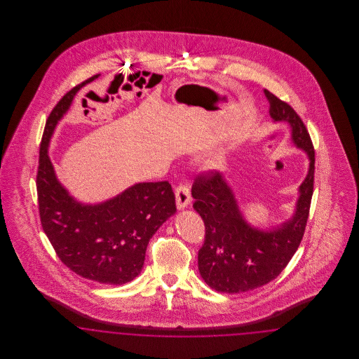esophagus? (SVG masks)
Instances as JSON below:
<instances>
[{"label": "esophagus", "mask_w": 359, "mask_h": 359, "mask_svg": "<svg viewBox=\"0 0 359 359\" xmlns=\"http://www.w3.org/2000/svg\"><path fill=\"white\" fill-rule=\"evenodd\" d=\"M175 195H176V205H177L179 210H183V208H186L189 205L191 194H189V189H188L186 184H179L176 187Z\"/></svg>", "instance_id": "esophagus-1"}]
</instances>
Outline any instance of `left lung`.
<instances>
[{
  "instance_id": "1",
  "label": "left lung",
  "mask_w": 359,
  "mask_h": 359,
  "mask_svg": "<svg viewBox=\"0 0 359 359\" xmlns=\"http://www.w3.org/2000/svg\"><path fill=\"white\" fill-rule=\"evenodd\" d=\"M273 121L288 122L293 144L309 158L307 177L299 187L293 217L269 230L250 226L239 211L233 189L221 173L199 175L192 184L194 208L205 222V243L198 268L205 284L223 293L256 290L274 280L296 253L307 226L313 194L315 149L304 122L288 103L264 90Z\"/></svg>"
}]
</instances>
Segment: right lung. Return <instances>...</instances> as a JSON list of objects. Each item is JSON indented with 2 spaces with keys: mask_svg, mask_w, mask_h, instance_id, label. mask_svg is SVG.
<instances>
[{
  "mask_svg": "<svg viewBox=\"0 0 359 359\" xmlns=\"http://www.w3.org/2000/svg\"><path fill=\"white\" fill-rule=\"evenodd\" d=\"M75 86L57 102L47 120L40 144L36 176L40 221L60 261L81 277L107 285H122L137 277L149 239L176 212L168 182L137 183L100 205H82L63 187L48 157L57 122L69 111Z\"/></svg>",
  "mask_w": 359,
  "mask_h": 359,
  "instance_id": "add662e5",
  "label": "right lung"
}]
</instances>
